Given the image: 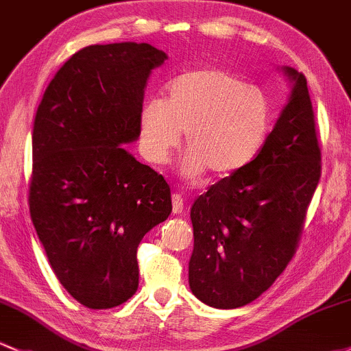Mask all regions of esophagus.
Instances as JSON below:
<instances>
[{
  "label": "esophagus",
  "instance_id": "obj_1",
  "mask_svg": "<svg viewBox=\"0 0 351 351\" xmlns=\"http://www.w3.org/2000/svg\"><path fill=\"white\" fill-rule=\"evenodd\" d=\"M184 210V197L180 194H172V213L179 216Z\"/></svg>",
  "mask_w": 351,
  "mask_h": 351
}]
</instances>
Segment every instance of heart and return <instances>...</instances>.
Wrapping results in <instances>:
<instances>
[{"label": "heart", "instance_id": "heart-1", "mask_svg": "<svg viewBox=\"0 0 351 351\" xmlns=\"http://www.w3.org/2000/svg\"><path fill=\"white\" fill-rule=\"evenodd\" d=\"M273 129L269 97L231 71H184L165 86L164 99L145 101L138 112V149L147 160L165 164L182 142L189 150L182 176L199 179L209 169L231 176L261 154Z\"/></svg>", "mask_w": 351, "mask_h": 351}]
</instances>
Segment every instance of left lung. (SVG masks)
Masks as SVG:
<instances>
[{"instance_id": "8db88e82", "label": "left lung", "mask_w": 351, "mask_h": 351, "mask_svg": "<svg viewBox=\"0 0 351 351\" xmlns=\"http://www.w3.org/2000/svg\"><path fill=\"white\" fill-rule=\"evenodd\" d=\"M293 84L261 154L210 186L191 207V291L213 308L244 306L276 281L295 256L322 176V150L306 78Z\"/></svg>"}]
</instances>
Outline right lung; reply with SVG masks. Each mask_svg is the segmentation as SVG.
Segmentation results:
<instances>
[{"mask_svg": "<svg viewBox=\"0 0 351 351\" xmlns=\"http://www.w3.org/2000/svg\"><path fill=\"white\" fill-rule=\"evenodd\" d=\"M149 43L90 45L62 66L36 110L29 214L63 288L92 310L138 286L137 247L172 210L171 187L123 149L138 138Z\"/></svg>", "mask_w": 351, "mask_h": 351, "instance_id": "right-lung-1", "label": "right lung"}]
</instances>
